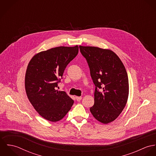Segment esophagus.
Returning a JSON list of instances; mask_svg holds the SVG:
<instances>
[{
  "instance_id": "34e87169",
  "label": "esophagus",
  "mask_w": 156,
  "mask_h": 156,
  "mask_svg": "<svg viewBox=\"0 0 156 156\" xmlns=\"http://www.w3.org/2000/svg\"><path fill=\"white\" fill-rule=\"evenodd\" d=\"M82 97H76V100L77 101H80L81 100H82Z\"/></svg>"
}]
</instances>
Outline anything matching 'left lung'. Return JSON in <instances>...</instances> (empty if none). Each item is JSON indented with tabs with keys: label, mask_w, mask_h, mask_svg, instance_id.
Returning <instances> with one entry per match:
<instances>
[{
	"label": "left lung",
	"mask_w": 156,
	"mask_h": 156,
	"mask_svg": "<svg viewBox=\"0 0 156 156\" xmlns=\"http://www.w3.org/2000/svg\"><path fill=\"white\" fill-rule=\"evenodd\" d=\"M79 48L95 86L94 105L90 111L97 120L108 124L119 115L127 103L129 86L126 69L111 50L81 45Z\"/></svg>",
	"instance_id": "1"
}]
</instances>
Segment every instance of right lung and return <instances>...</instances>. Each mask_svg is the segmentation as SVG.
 I'll list each match as a JSON object with an SVG mask.
<instances>
[{"instance_id":"obj_1","label":"right lung","mask_w":156,"mask_h":156,"mask_svg":"<svg viewBox=\"0 0 156 156\" xmlns=\"http://www.w3.org/2000/svg\"><path fill=\"white\" fill-rule=\"evenodd\" d=\"M79 47H57L35 55L25 76L27 96L38 113L47 120L62 119L74 103L65 91L56 90L66 68L77 56Z\"/></svg>"}]
</instances>
